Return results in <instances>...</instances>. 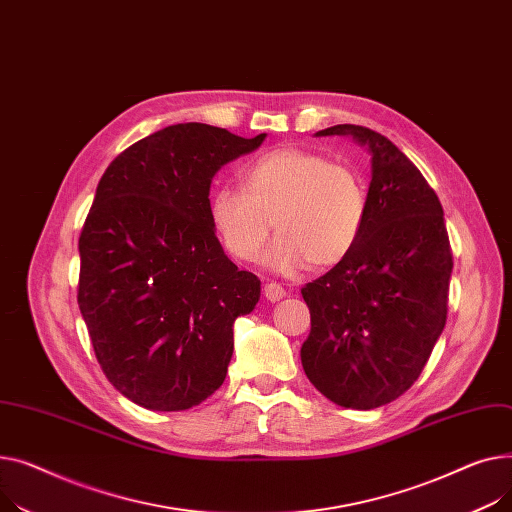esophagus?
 Returning a JSON list of instances; mask_svg holds the SVG:
<instances>
[{"label": "esophagus", "instance_id": "esophagus-1", "mask_svg": "<svg viewBox=\"0 0 512 512\" xmlns=\"http://www.w3.org/2000/svg\"><path fill=\"white\" fill-rule=\"evenodd\" d=\"M285 295H287V291L279 283H266L264 285V297L268 299V302H279V299H283Z\"/></svg>", "mask_w": 512, "mask_h": 512}]
</instances>
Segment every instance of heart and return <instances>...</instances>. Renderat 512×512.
Masks as SVG:
<instances>
[{
  "instance_id": "obj_1",
  "label": "heart",
  "mask_w": 512,
  "mask_h": 512,
  "mask_svg": "<svg viewBox=\"0 0 512 512\" xmlns=\"http://www.w3.org/2000/svg\"><path fill=\"white\" fill-rule=\"evenodd\" d=\"M208 213L225 250L242 262L260 256L275 221L279 237L264 262L293 275L308 262L328 268L353 252L364 233L368 192L351 167L287 146L252 161L242 190L213 192Z\"/></svg>"
}]
</instances>
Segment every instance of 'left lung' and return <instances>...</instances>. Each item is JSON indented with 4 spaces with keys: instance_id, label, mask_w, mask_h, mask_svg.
<instances>
[{
    "instance_id": "obj_1",
    "label": "left lung",
    "mask_w": 512,
    "mask_h": 512,
    "mask_svg": "<svg viewBox=\"0 0 512 512\" xmlns=\"http://www.w3.org/2000/svg\"><path fill=\"white\" fill-rule=\"evenodd\" d=\"M316 136L366 146L372 182L357 246L302 289L312 320L302 366L326 399L376 409L411 388L442 335L453 252L436 192L386 136L353 124Z\"/></svg>"
}]
</instances>
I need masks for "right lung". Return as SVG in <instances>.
<instances>
[{"mask_svg": "<svg viewBox=\"0 0 512 512\" xmlns=\"http://www.w3.org/2000/svg\"><path fill=\"white\" fill-rule=\"evenodd\" d=\"M264 138L175 124L117 155L97 186L78 306L105 376L144 409H190L227 376L233 322L258 304L260 281L225 256L208 192Z\"/></svg>", "mask_w": 512, "mask_h": 512, "instance_id": "1", "label": "right lung"}]
</instances>
